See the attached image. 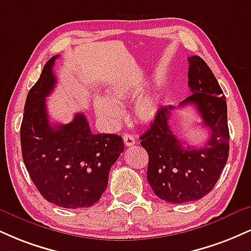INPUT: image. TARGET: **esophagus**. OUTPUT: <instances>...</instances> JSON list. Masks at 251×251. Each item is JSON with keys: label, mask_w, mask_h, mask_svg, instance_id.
Listing matches in <instances>:
<instances>
[{"label": "esophagus", "mask_w": 251, "mask_h": 251, "mask_svg": "<svg viewBox=\"0 0 251 251\" xmlns=\"http://www.w3.org/2000/svg\"><path fill=\"white\" fill-rule=\"evenodd\" d=\"M123 139H124V144L126 145V146L129 147V146H133L135 144V139L132 134H128V133H125L123 135Z\"/></svg>", "instance_id": "obj_1"}]
</instances>
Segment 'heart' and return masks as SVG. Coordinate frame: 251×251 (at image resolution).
I'll list each match as a JSON object with an SVG mask.
<instances>
[{
  "mask_svg": "<svg viewBox=\"0 0 251 251\" xmlns=\"http://www.w3.org/2000/svg\"><path fill=\"white\" fill-rule=\"evenodd\" d=\"M139 95V90L125 85H113L108 90V98H98L95 101L97 116L104 122L116 123L122 117V108L118 102L133 99ZM160 111V98L155 95L141 96L134 102L133 114L139 123L154 122Z\"/></svg>",
  "mask_w": 251,
  "mask_h": 251,
  "instance_id": "heart-1",
  "label": "heart"
}]
</instances>
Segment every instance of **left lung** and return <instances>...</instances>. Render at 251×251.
Instances as JSON below:
<instances>
[{"label": "left lung", "mask_w": 251, "mask_h": 251, "mask_svg": "<svg viewBox=\"0 0 251 251\" xmlns=\"http://www.w3.org/2000/svg\"><path fill=\"white\" fill-rule=\"evenodd\" d=\"M192 95L179 106L193 104L210 129L201 149L183 145L171 128L174 106H161L154 122L140 137L149 153L147 181L159 199L168 203L200 200L215 186L229 154L227 101L215 76L201 57H188Z\"/></svg>", "instance_id": "obj_1"}]
</instances>
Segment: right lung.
<instances>
[{"label": "right lung", "instance_id": "obj_1", "mask_svg": "<svg viewBox=\"0 0 251 251\" xmlns=\"http://www.w3.org/2000/svg\"><path fill=\"white\" fill-rule=\"evenodd\" d=\"M56 58L58 55L48 60L26 96L21 125L23 161L45 200L62 208H87L106 189L124 141L117 134L92 133L83 113L65 125H51L45 98L56 85Z\"/></svg>", "mask_w": 251, "mask_h": 251}]
</instances>
